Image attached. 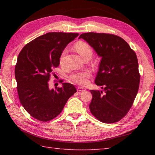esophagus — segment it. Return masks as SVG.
<instances>
[{"mask_svg":"<svg viewBox=\"0 0 155 155\" xmlns=\"http://www.w3.org/2000/svg\"><path fill=\"white\" fill-rule=\"evenodd\" d=\"M84 88H83V87H77V91H78V92H81V91H82L83 90H84Z\"/></svg>","mask_w":155,"mask_h":155,"instance_id":"obj_1","label":"esophagus"}]
</instances>
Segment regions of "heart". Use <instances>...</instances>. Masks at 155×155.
<instances>
[{"mask_svg":"<svg viewBox=\"0 0 155 155\" xmlns=\"http://www.w3.org/2000/svg\"><path fill=\"white\" fill-rule=\"evenodd\" d=\"M74 48L76 51H77L78 54H79L83 58L88 56H92L93 54V51H92V48L90 47V45L87 44V42L83 41H78L74 45ZM67 50L64 49V50L62 52L61 55L60 57V62L62 64L64 60L65 55L67 54ZM91 76V72L88 71H85L83 72H77V73L73 74L71 75V80L74 82V83H77L78 84L84 85L87 83V78H89Z\"/></svg>","mask_w":155,"mask_h":155,"instance_id":"heart-1","label":"heart"}]
</instances>
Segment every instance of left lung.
<instances>
[{
	"instance_id": "8db88e82",
	"label": "left lung",
	"mask_w": 155,
	"mask_h": 155,
	"mask_svg": "<svg viewBox=\"0 0 155 155\" xmlns=\"http://www.w3.org/2000/svg\"><path fill=\"white\" fill-rule=\"evenodd\" d=\"M79 38L87 41L101 57L94 83L102 91L91 90L89 108L98 120L113 123L130 110L139 91L140 74L136 53L117 35L88 32Z\"/></svg>"
}]
</instances>
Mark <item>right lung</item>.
<instances>
[{"mask_svg":"<svg viewBox=\"0 0 155 155\" xmlns=\"http://www.w3.org/2000/svg\"><path fill=\"white\" fill-rule=\"evenodd\" d=\"M78 35L48 32L28 42L19 53L15 70L19 99L36 119L47 122L57 117L77 92L68 83L50 89L48 81L52 69L60 64L62 52Z\"/></svg>","mask_w":155,"mask_h":155,"instance_id":"1","label":"right lung"}]
</instances>
